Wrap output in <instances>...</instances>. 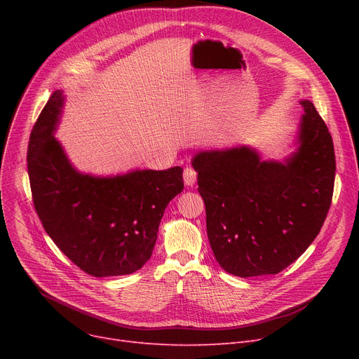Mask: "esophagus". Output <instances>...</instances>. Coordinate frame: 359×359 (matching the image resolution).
Instances as JSON below:
<instances>
[{
  "instance_id": "esophagus-1",
  "label": "esophagus",
  "mask_w": 359,
  "mask_h": 359,
  "mask_svg": "<svg viewBox=\"0 0 359 359\" xmlns=\"http://www.w3.org/2000/svg\"><path fill=\"white\" fill-rule=\"evenodd\" d=\"M183 180L186 186H194L196 183V172L192 167H186L183 173Z\"/></svg>"
}]
</instances>
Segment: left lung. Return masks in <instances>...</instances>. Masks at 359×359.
<instances>
[{"label":"left lung","mask_w":359,"mask_h":359,"mask_svg":"<svg viewBox=\"0 0 359 359\" xmlns=\"http://www.w3.org/2000/svg\"><path fill=\"white\" fill-rule=\"evenodd\" d=\"M297 149L284 161L260 160L243 145L201 151L192 165L205 202L206 233L219 266L231 275H275L303 255L329 212L334 184L330 132L310 100Z\"/></svg>","instance_id":"8db88e82"}]
</instances>
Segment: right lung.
Segmentation results:
<instances>
[{"label": "right lung", "instance_id": "1", "mask_svg": "<svg viewBox=\"0 0 359 359\" xmlns=\"http://www.w3.org/2000/svg\"><path fill=\"white\" fill-rule=\"evenodd\" d=\"M62 107L64 94L56 90L30 134L34 210L56 246L86 273H134L153 255L165 206L183 191V170H132L107 177L79 172L53 135Z\"/></svg>", "mask_w": 359, "mask_h": 359}]
</instances>
